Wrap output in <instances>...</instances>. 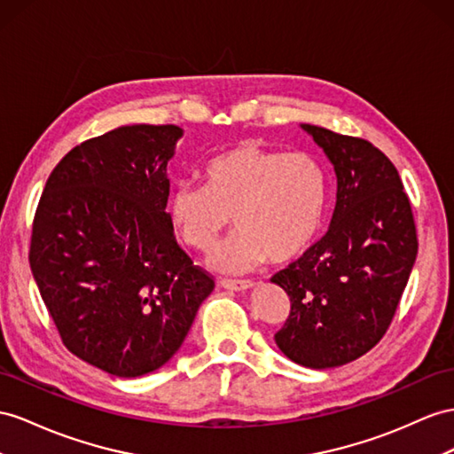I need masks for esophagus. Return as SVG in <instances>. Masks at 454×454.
Wrapping results in <instances>:
<instances>
[{"label": "esophagus", "mask_w": 454, "mask_h": 454, "mask_svg": "<svg viewBox=\"0 0 454 454\" xmlns=\"http://www.w3.org/2000/svg\"><path fill=\"white\" fill-rule=\"evenodd\" d=\"M220 286L231 289V292H246V289H251L254 284L251 280H223Z\"/></svg>", "instance_id": "obj_1"}]
</instances>
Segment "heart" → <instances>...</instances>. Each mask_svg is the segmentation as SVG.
Listing matches in <instances>:
<instances>
[{
	"label": "heart",
	"instance_id": "1",
	"mask_svg": "<svg viewBox=\"0 0 454 454\" xmlns=\"http://www.w3.org/2000/svg\"><path fill=\"white\" fill-rule=\"evenodd\" d=\"M205 184L185 182L172 192L168 216L185 246L208 251L231 224L238 231L211 257L224 272L262 262H287L318 236L328 203V174L307 153L241 144L213 157Z\"/></svg>",
	"mask_w": 454,
	"mask_h": 454
}]
</instances>
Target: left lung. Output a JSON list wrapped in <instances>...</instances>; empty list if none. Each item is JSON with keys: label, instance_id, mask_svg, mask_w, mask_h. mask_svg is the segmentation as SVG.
Instances as JSON below:
<instances>
[{"label": "left lung", "instance_id": "obj_1", "mask_svg": "<svg viewBox=\"0 0 454 454\" xmlns=\"http://www.w3.org/2000/svg\"><path fill=\"white\" fill-rule=\"evenodd\" d=\"M332 160L338 200L326 234L272 282L289 295L274 340L294 363L335 368L380 343L418 253L409 195L393 162L368 139L303 124Z\"/></svg>", "mask_w": 454, "mask_h": 454}]
</instances>
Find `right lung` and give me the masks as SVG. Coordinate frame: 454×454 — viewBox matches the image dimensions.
<instances>
[{
	"label": "right lung",
	"instance_id": "add662e5",
	"mask_svg": "<svg viewBox=\"0 0 454 454\" xmlns=\"http://www.w3.org/2000/svg\"><path fill=\"white\" fill-rule=\"evenodd\" d=\"M180 136L134 124L86 139L57 162L34 215L30 269L63 345L119 378L165 364L215 287L165 211Z\"/></svg>",
	"mask_w": 454,
	"mask_h": 454
}]
</instances>
